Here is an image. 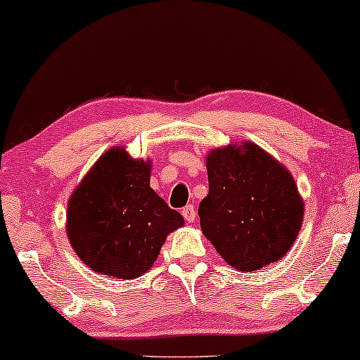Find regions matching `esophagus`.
I'll return each mask as SVG.
<instances>
[{"instance_id": "1", "label": "esophagus", "mask_w": 360, "mask_h": 360, "mask_svg": "<svg viewBox=\"0 0 360 360\" xmlns=\"http://www.w3.org/2000/svg\"><path fill=\"white\" fill-rule=\"evenodd\" d=\"M181 214H184V218L188 221V223H193L195 218H196V208L193 205L185 206V208L181 210Z\"/></svg>"}]
</instances>
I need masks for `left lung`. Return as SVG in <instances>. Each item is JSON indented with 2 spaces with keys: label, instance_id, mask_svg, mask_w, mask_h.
Here are the masks:
<instances>
[{
  "label": "left lung",
  "instance_id": "obj_1",
  "mask_svg": "<svg viewBox=\"0 0 360 360\" xmlns=\"http://www.w3.org/2000/svg\"><path fill=\"white\" fill-rule=\"evenodd\" d=\"M210 193L198 206L203 234L231 267L254 272L297 239L303 201L290 172L252 142L211 152Z\"/></svg>",
  "mask_w": 360,
  "mask_h": 360
}]
</instances>
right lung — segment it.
<instances>
[{
    "label": "right lung",
    "instance_id": "1",
    "mask_svg": "<svg viewBox=\"0 0 360 360\" xmlns=\"http://www.w3.org/2000/svg\"><path fill=\"white\" fill-rule=\"evenodd\" d=\"M150 164L124 149L105 152L68 201L67 236L78 257L98 274L136 278L155 262L184 216L149 185Z\"/></svg>",
    "mask_w": 360,
    "mask_h": 360
}]
</instances>
